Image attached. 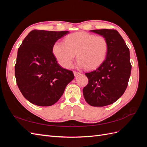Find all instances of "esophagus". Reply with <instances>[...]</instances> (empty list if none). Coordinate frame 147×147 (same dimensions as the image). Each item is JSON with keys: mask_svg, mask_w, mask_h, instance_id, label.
Here are the masks:
<instances>
[{"mask_svg": "<svg viewBox=\"0 0 147 147\" xmlns=\"http://www.w3.org/2000/svg\"><path fill=\"white\" fill-rule=\"evenodd\" d=\"M74 75H75V77H77V75L80 74V73L78 72H76V71H74Z\"/></svg>", "mask_w": 147, "mask_h": 147, "instance_id": "esophagus-1", "label": "esophagus"}]
</instances>
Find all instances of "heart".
I'll return each mask as SVG.
<instances>
[{"mask_svg":"<svg viewBox=\"0 0 147 147\" xmlns=\"http://www.w3.org/2000/svg\"><path fill=\"white\" fill-rule=\"evenodd\" d=\"M109 50V43L102 36L80 32L70 35L65 42L57 41L53 47V53L59 64L69 69L76 54L77 65L80 67L94 69L105 61Z\"/></svg>","mask_w":147,"mask_h":147,"instance_id":"obj_1","label":"heart"}]
</instances>
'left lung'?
<instances>
[{
  "label": "left lung",
  "instance_id": "obj_1",
  "mask_svg": "<svg viewBox=\"0 0 147 147\" xmlns=\"http://www.w3.org/2000/svg\"><path fill=\"white\" fill-rule=\"evenodd\" d=\"M91 32L102 35L109 43L106 58L100 65L86 73L88 83L83 90L84 99L94 107H104L117 101L125 91L132 65L129 50L117 30L97 29Z\"/></svg>",
  "mask_w": 147,
  "mask_h": 147
}]
</instances>
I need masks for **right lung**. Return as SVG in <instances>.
Returning <instances> with one entry per match:
<instances>
[{"instance_id": "right-lung-1", "label": "right lung", "mask_w": 147, "mask_h": 147, "mask_svg": "<svg viewBox=\"0 0 147 147\" xmlns=\"http://www.w3.org/2000/svg\"><path fill=\"white\" fill-rule=\"evenodd\" d=\"M68 33L33 30L19 47L15 66L16 83L32 104L42 107L55 104L74 78L72 71L61 67L53 53L56 42Z\"/></svg>"}]
</instances>
